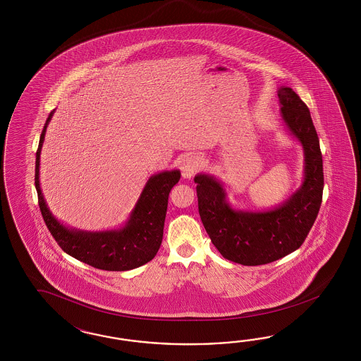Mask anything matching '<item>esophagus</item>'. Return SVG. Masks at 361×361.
Instances as JSON below:
<instances>
[{"label":"esophagus","mask_w":361,"mask_h":361,"mask_svg":"<svg viewBox=\"0 0 361 361\" xmlns=\"http://www.w3.org/2000/svg\"><path fill=\"white\" fill-rule=\"evenodd\" d=\"M201 168V161L196 156H188L181 163V173L185 178H192Z\"/></svg>","instance_id":"esophagus-1"}]
</instances>
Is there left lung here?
<instances>
[{"mask_svg": "<svg viewBox=\"0 0 361 361\" xmlns=\"http://www.w3.org/2000/svg\"><path fill=\"white\" fill-rule=\"evenodd\" d=\"M276 92L284 127L305 153L302 185L281 205L252 212L233 208L224 184L214 176L195 177L198 212L210 240L224 258L243 266L266 264L295 252L322 204L323 159L310 109L293 88L281 86Z\"/></svg>", "mask_w": 361, "mask_h": 361, "instance_id": "1", "label": "left lung"}]
</instances>
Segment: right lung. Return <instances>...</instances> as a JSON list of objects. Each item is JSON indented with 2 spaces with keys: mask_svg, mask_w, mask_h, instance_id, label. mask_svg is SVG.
<instances>
[{
  "mask_svg": "<svg viewBox=\"0 0 361 361\" xmlns=\"http://www.w3.org/2000/svg\"><path fill=\"white\" fill-rule=\"evenodd\" d=\"M54 111L44 123L35 154V189L47 229L63 252L95 269L127 271L152 261L163 240L168 197L181 177L180 171H164L151 176L127 222L119 229L85 231L68 228L50 212L39 184L41 149Z\"/></svg>",
  "mask_w": 361,
  "mask_h": 361,
  "instance_id": "add662e5",
  "label": "right lung"
}]
</instances>
